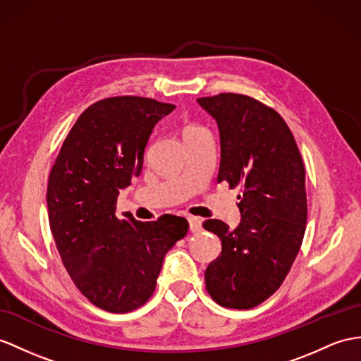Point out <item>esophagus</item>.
<instances>
[{
  "label": "esophagus",
  "mask_w": 361,
  "mask_h": 361,
  "mask_svg": "<svg viewBox=\"0 0 361 361\" xmlns=\"http://www.w3.org/2000/svg\"><path fill=\"white\" fill-rule=\"evenodd\" d=\"M188 224H190V231L191 233H199L202 230V219L199 217H188Z\"/></svg>",
  "instance_id": "esophagus-1"
}]
</instances>
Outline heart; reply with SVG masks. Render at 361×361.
Returning a JSON list of instances; mask_svg holds the SVG:
<instances>
[{"label":"heart","mask_w":361,"mask_h":361,"mask_svg":"<svg viewBox=\"0 0 361 361\" xmlns=\"http://www.w3.org/2000/svg\"><path fill=\"white\" fill-rule=\"evenodd\" d=\"M185 128H196V126H188V127H185Z\"/></svg>","instance_id":"obj_1"}]
</instances>
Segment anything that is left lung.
<instances>
[{
    "instance_id": "obj_1",
    "label": "left lung",
    "mask_w": 361,
    "mask_h": 361,
    "mask_svg": "<svg viewBox=\"0 0 361 361\" xmlns=\"http://www.w3.org/2000/svg\"><path fill=\"white\" fill-rule=\"evenodd\" d=\"M197 102L221 133L217 182L240 188L242 222L230 230L208 219L222 252L205 271L211 298L224 307L250 310L274 294L291 269L306 230L305 165L285 119L263 102L219 93Z\"/></svg>"
}]
</instances>
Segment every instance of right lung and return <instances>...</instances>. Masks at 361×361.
I'll return each mask as SVG.
<instances>
[{
  "instance_id": "1",
  "label": "right lung",
  "mask_w": 361,
  "mask_h": 361,
  "mask_svg": "<svg viewBox=\"0 0 361 361\" xmlns=\"http://www.w3.org/2000/svg\"><path fill=\"white\" fill-rule=\"evenodd\" d=\"M173 110L140 96L94 102L68 131L50 170L49 224L61 260L81 294L104 311L124 314L147 303L165 254L188 233L179 216L116 217L119 190L142 171L148 137Z\"/></svg>"
}]
</instances>
